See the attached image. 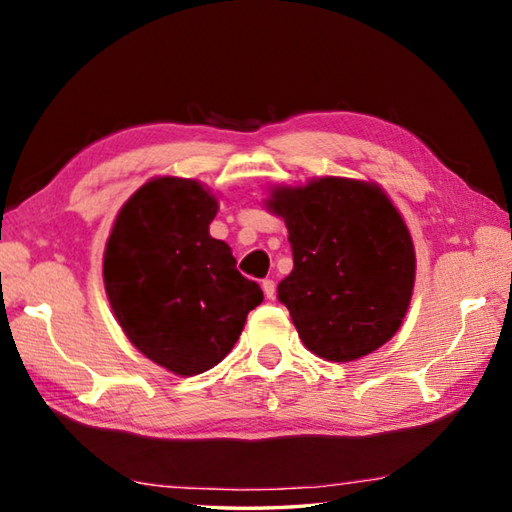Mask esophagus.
Returning <instances> with one entry per match:
<instances>
[{
  "instance_id": "esophagus-1",
  "label": "esophagus",
  "mask_w": 512,
  "mask_h": 512,
  "mask_svg": "<svg viewBox=\"0 0 512 512\" xmlns=\"http://www.w3.org/2000/svg\"><path fill=\"white\" fill-rule=\"evenodd\" d=\"M262 290H264L266 299H275V281L273 279H264L262 281Z\"/></svg>"
}]
</instances>
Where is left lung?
<instances>
[{"instance_id": "8db88e82", "label": "left lung", "mask_w": 512, "mask_h": 512, "mask_svg": "<svg viewBox=\"0 0 512 512\" xmlns=\"http://www.w3.org/2000/svg\"><path fill=\"white\" fill-rule=\"evenodd\" d=\"M264 200L281 217L292 248V273L279 301L299 339L325 361L350 363L398 332L416 281L409 228L376 182L323 176Z\"/></svg>"}]
</instances>
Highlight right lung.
I'll use <instances>...</instances> for the list:
<instances>
[{"instance_id":"add662e5","label":"right lung","mask_w":512,"mask_h":512,"mask_svg":"<svg viewBox=\"0 0 512 512\" xmlns=\"http://www.w3.org/2000/svg\"><path fill=\"white\" fill-rule=\"evenodd\" d=\"M217 209L200 180L151 178L121 206L105 244L103 281L118 325L176 376L220 363L264 301L239 275L231 246L211 237Z\"/></svg>"}]
</instances>
